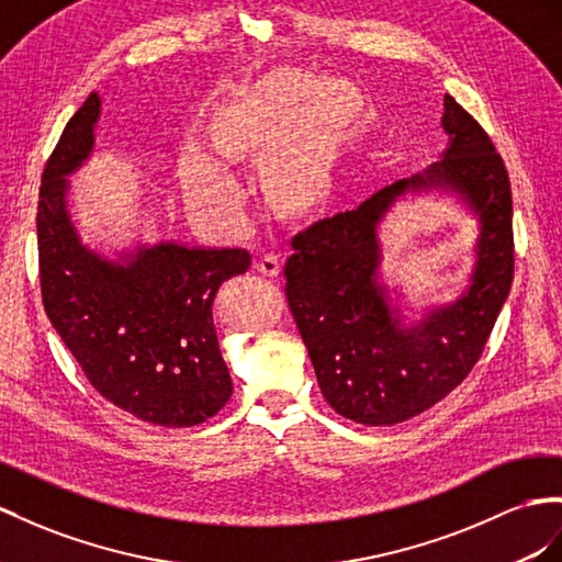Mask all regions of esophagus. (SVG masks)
<instances>
[{
	"label": "esophagus",
	"mask_w": 562,
	"mask_h": 562,
	"mask_svg": "<svg viewBox=\"0 0 562 562\" xmlns=\"http://www.w3.org/2000/svg\"><path fill=\"white\" fill-rule=\"evenodd\" d=\"M254 268H256V272H261V276H266V278H276V276H280V258L272 254H263L254 263Z\"/></svg>",
	"instance_id": "34e87169"
}]
</instances>
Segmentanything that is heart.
I'll use <instances>...</instances> for the list:
<instances>
[{
	"instance_id": "heart-1",
	"label": "heart",
	"mask_w": 562,
	"mask_h": 562,
	"mask_svg": "<svg viewBox=\"0 0 562 562\" xmlns=\"http://www.w3.org/2000/svg\"><path fill=\"white\" fill-rule=\"evenodd\" d=\"M311 90L313 82L301 76L278 82L276 88L227 106L213 127L215 151L239 158L263 147L280 131L304 121L296 139L268 170L272 199L292 211H304L321 196L327 180L329 147L351 119L347 97L339 88L323 85L313 94ZM178 178L184 201L201 218L225 229L237 225L244 190L223 161L201 149H187L180 156Z\"/></svg>"
}]
</instances>
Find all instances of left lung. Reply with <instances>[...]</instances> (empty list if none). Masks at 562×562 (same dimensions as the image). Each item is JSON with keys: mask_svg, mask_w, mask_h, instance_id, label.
I'll return each instance as SVG.
<instances>
[{"mask_svg": "<svg viewBox=\"0 0 562 562\" xmlns=\"http://www.w3.org/2000/svg\"><path fill=\"white\" fill-rule=\"evenodd\" d=\"M449 144L437 164L306 227L286 258V301L325 401L361 425H396L431 408L480 361L513 282L508 170L482 125L443 97ZM439 191L479 221L471 284L451 305L405 323L381 276L379 225L398 200Z\"/></svg>", "mask_w": 562, "mask_h": 562, "instance_id": "left-lung-1", "label": "left lung"}]
</instances>
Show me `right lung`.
I'll return each instance as SVG.
<instances>
[{
    "label": "right lung",
    "mask_w": 562,
    "mask_h": 562,
    "mask_svg": "<svg viewBox=\"0 0 562 562\" xmlns=\"http://www.w3.org/2000/svg\"><path fill=\"white\" fill-rule=\"evenodd\" d=\"M102 97L64 127L42 172L37 249L49 323L94 390L161 427L213 418L233 394L213 323L221 284L249 270L244 249L137 244L111 258L82 244L68 213L70 176L94 151Z\"/></svg>",
    "instance_id": "obj_1"
}]
</instances>
